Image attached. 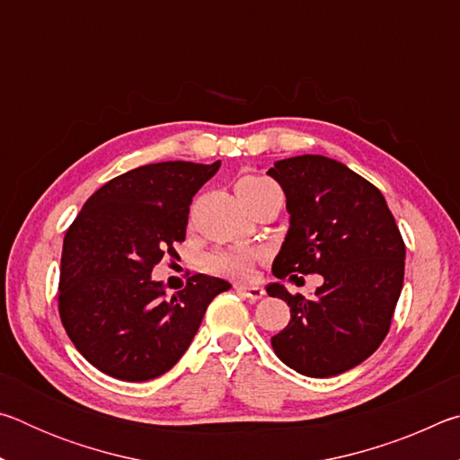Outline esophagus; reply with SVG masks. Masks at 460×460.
I'll return each instance as SVG.
<instances>
[{
	"instance_id": "34e87169",
	"label": "esophagus",
	"mask_w": 460,
	"mask_h": 460,
	"mask_svg": "<svg viewBox=\"0 0 460 460\" xmlns=\"http://www.w3.org/2000/svg\"><path fill=\"white\" fill-rule=\"evenodd\" d=\"M235 290L241 294V296H245V298H249V300H260L263 294V288L261 286H245V284H237L235 286Z\"/></svg>"
}]
</instances>
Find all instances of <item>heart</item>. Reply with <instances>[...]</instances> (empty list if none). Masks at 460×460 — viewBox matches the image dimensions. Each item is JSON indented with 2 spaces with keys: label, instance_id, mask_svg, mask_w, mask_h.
Returning <instances> with one entry per match:
<instances>
[{
  "label": "heart",
  "instance_id": "obj_1",
  "mask_svg": "<svg viewBox=\"0 0 460 460\" xmlns=\"http://www.w3.org/2000/svg\"><path fill=\"white\" fill-rule=\"evenodd\" d=\"M274 182L261 176H243L237 182L239 199L245 202L261 194L263 190L274 189ZM258 258V252L252 247H225L217 249L207 258V270L217 276L225 278H245L252 271L253 260Z\"/></svg>",
  "mask_w": 460,
  "mask_h": 460
}]
</instances>
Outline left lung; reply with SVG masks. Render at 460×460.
Wrapping results in <instances>:
<instances>
[{
    "label": "left lung",
    "instance_id": "1",
    "mask_svg": "<svg viewBox=\"0 0 460 460\" xmlns=\"http://www.w3.org/2000/svg\"><path fill=\"white\" fill-rule=\"evenodd\" d=\"M268 174L282 186L290 215L271 271L279 279H324L313 298L292 296L279 282L266 286L290 306V323L271 337V347L302 376H339L385 339L403 286L406 245L384 194L342 162L296 155Z\"/></svg>",
    "mask_w": 460,
    "mask_h": 460
}]
</instances>
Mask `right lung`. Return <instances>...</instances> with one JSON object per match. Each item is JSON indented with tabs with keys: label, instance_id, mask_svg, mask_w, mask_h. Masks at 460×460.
Masks as SVG:
<instances>
[{
	"label": "right lung",
	"instance_id": "add662e5",
	"mask_svg": "<svg viewBox=\"0 0 460 460\" xmlns=\"http://www.w3.org/2000/svg\"><path fill=\"white\" fill-rule=\"evenodd\" d=\"M221 162H158L121 174L89 197L62 243L60 321L91 365L123 381L172 369L207 306L231 284L197 274L166 294L152 268L184 241L192 197Z\"/></svg>",
	"mask_w": 460,
	"mask_h": 460
}]
</instances>
